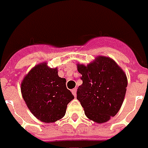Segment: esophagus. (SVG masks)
Returning <instances> with one entry per match:
<instances>
[{
	"label": "esophagus",
	"mask_w": 148,
	"mask_h": 148,
	"mask_svg": "<svg viewBox=\"0 0 148 148\" xmlns=\"http://www.w3.org/2000/svg\"><path fill=\"white\" fill-rule=\"evenodd\" d=\"M76 90H76V88H74L72 90V93H73V94L75 97L76 96Z\"/></svg>",
	"instance_id": "1"
}]
</instances>
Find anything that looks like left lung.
<instances>
[{
	"mask_svg": "<svg viewBox=\"0 0 148 148\" xmlns=\"http://www.w3.org/2000/svg\"><path fill=\"white\" fill-rule=\"evenodd\" d=\"M82 85L77 99L89 119L104 123L117 114L125 98L128 84L123 69L114 60L97 56L88 65L77 64Z\"/></svg>",
	"mask_w": 148,
	"mask_h": 148,
	"instance_id": "8db88e82",
	"label": "left lung"
}]
</instances>
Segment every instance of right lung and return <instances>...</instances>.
<instances>
[{"label":"right lung","instance_id":"add662e5","mask_svg":"<svg viewBox=\"0 0 148 148\" xmlns=\"http://www.w3.org/2000/svg\"><path fill=\"white\" fill-rule=\"evenodd\" d=\"M58 68L46 62L35 65L24 76L21 93L28 108L43 123H54L64 117L74 96L66 87V79L58 76Z\"/></svg>","mask_w":148,"mask_h":148}]
</instances>
